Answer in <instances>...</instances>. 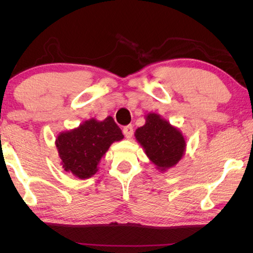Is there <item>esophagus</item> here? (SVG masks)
Segmentation results:
<instances>
[{
	"instance_id": "obj_1",
	"label": "esophagus",
	"mask_w": 253,
	"mask_h": 253,
	"mask_svg": "<svg viewBox=\"0 0 253 253\" xmlns=\"http://www.w3.org/2000/svg\"><path fill=\"white\" fill-rule=\"evenodd\" d=\"M123 132L124 135H125L126 138H130L132 136V132H134V129H132V126L131 125H127L123 128Z\"/></svg>"
}]
</instances>
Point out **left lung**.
Instances as JSON below:
<instances>
[{
	"label": "left lung",
	"mask_w": 253,
	"mask_h": 253,
	"mask_svg": "<svg viewBox=\"0 0 253 253\" xmlns=\"http://www.w3.org/2000/svg\"><path fill=\"white\" fill-rule=\"evenodd\" d=\"M135 137L156 168L166 170L182 160L185 152V138L176 127L160 115L149 113L145 125L137 128Z\"/></svg>",
	"instance_id": "1"
}]
</instances>
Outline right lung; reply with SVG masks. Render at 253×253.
Segmentation results:
<instances>
[{
  "label": "right lung",
  "instance_id": "add662e5",
  "mask_svg": "<svg viewBox=\"0 0 253 253\" xmlns=\"http://www.w3.org/2000/svg\"><path fill=\"white\" fill-rule=\"evenodd\" d=\"M123 138L121 128L113 117L102 122L91 118L75 129L60 132L55 146L63 169L85 179L97 173L98 164L110 145Z\"/></svg>",
  "mask_w": 253,
  "mask_h": 253
}]
</instances>
